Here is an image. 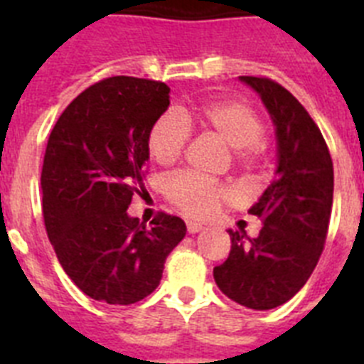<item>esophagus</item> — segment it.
Returning a JSON list of instances; mask_svg holds the SVG:
<instances>
[{"mask_svg": "<svg viewBox=\"0 0 364 364\" xmlns=\"http://www.w3.org/2000/svg\"><path fill=\"white\" fill-rule=\"evenodd\" d=\"M186 228H188V233H198L202 231V224H197V222H186Z\"/></svg>", "mask_w": 364, "mask_h": 364, "instance_id": "34e87169", "label": "esophagus"}]
</instances>
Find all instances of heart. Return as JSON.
I'll return each instance as SVG.
<instances>
[{"mask_svg":"<svg viewBox=\"0 0 364 364\" xmlns=\"http://www.w3.org/2000/svg\"><path fill=\"white\" fill-rule=\"evenodd\" d=\"M197 125L205 134L230 146L231 160L246 171L259 169L268 153V138L259 112L240 100H218L197 111L162 114L151 125L147 151L160 166H171L189 142V127ZM166 197L189 218H208L230 198L226 186L191 173H176L166 180Z\"/></svg>","mask_w":364,"mask_h":364,"instance_id":"heart-1","label":"heart"}]
</instances>
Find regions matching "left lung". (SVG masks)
I'll use <instances>...</instances> for the list:
<instances>
[{
	"mask_svg": "<svg viewBox=\"0 0 364 364\" xmlns=\"http://www.w3.org/2000/svg\"><path fill=\"white\" fill-rule=\"evenodd\" d=\"M259 92L277 134L275 178L250 213L262 220L257 239L228 231V259L213 268L217 286L252 310H272L306 284L326 242L333 202V164L319 127L281 83L240 76Z\"/></svg>",
	"mask_w": 364,
	"mask_h": 364,
	"instance_id": "8db88e82",
	"label": "left lung"
}]
</instances>
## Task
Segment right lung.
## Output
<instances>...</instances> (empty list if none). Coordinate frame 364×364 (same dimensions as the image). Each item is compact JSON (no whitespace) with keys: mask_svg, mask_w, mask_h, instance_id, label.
Masks as SVG:
<instances>
[{"mask_svg":"<svg viewBox=\"0 0 364 364\" xmlns=\"http://www.w3.org/2000/svg\"><path fill=\"white\" fill-rule=\"evenodd\" d=\"M169 105L164 82L111 76L67 105L41 167L43 222L58 260L85 295L133 304L156 290L180 217L159 211L146 226L127 215L144 191L147 134Z\"/></svg>","mask_w":364,"mask_h":364,"instance_id":"right-lung-1","label":"right lung"}]
</instances>
